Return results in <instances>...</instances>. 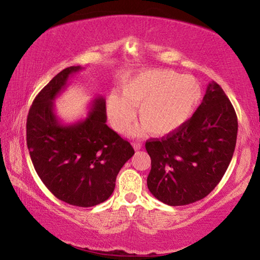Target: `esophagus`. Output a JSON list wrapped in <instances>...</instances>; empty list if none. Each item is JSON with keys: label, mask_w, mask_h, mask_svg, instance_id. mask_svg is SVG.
I'll return each instance as SVG.
<instances>
[{"label": "esophagus", "mask_w": 260, "mask_h": 260, "mask_svg": "<svg viewBox=\"0 0 260 260\" xmlns=\"http://www.w3.org/2000/svg\"><path fill=\"white\" fill-rule=\"evenodd\" d=\"M133 147H134L135 150H140V149L142 148V143H141V142H134L133 143Z\"/></svg>", "instance_id": "esophagus-1"}]
</instances>
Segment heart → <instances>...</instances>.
<instances>
[{"instance_id":"1","label":"heart","mask_w":260,"mask_h":260,"mask_svg":"<svg viewBox=\"0 0 260 260\" xmlns=\"http://www.w3.org/2000/svg\"><path fill=\"white\" fill-rule=\"evenodd\" d=\"M202 100V87L193 77L170 70H148L131 78L121 87V95L111 94L108 112L114 128L125 131L139 108L142 125L132 131L141 135L150 131L164 136L178 131L190 119Z\"/></svg>"}]
</instances>
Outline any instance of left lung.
Returning a JSON list of instances; mask_svg holds the SVG:
<instances>
[{"mask_svg": "<svg viewBox=\"0 0 260 260\" xmlns=\"http://www.w3.org/2000/svg\"><path fill=\"white\" fill-rule=\"evenodd\" d=\"M237 117L218 83L211 82L196 112L182 127L146 142L151 158L147 184L171 206L197 202L213 190L235 150Z\"/></svg>", "mask_w": 260, "mask_h": 260, "instance_id": "obj_1", "label": "left lung"}]
</instances>
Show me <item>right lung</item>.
<instances>
[{
  "label": "right lung",
  "mask_w": 260,
  "mask_h": 260,
  "mask_svg": "<svg viewBox=\"0 0 260 260\" xmlns=\"http://www.w3.org/2000/svg\"><path fill=\"white\" fill-rule=\"evenodd\" d=\"M79 70L80 67L64 69L37 95L28 111L26 140L34 169L45 186L65 203L89 208L111 196L117 175L134 149L107 125L103 98L94 100L86 119L60 124L54 101Z\"/></svg>",
  "instance_id": "1"
}]
</instances>
